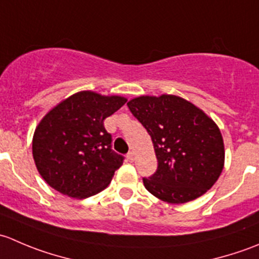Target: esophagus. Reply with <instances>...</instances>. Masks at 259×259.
Returning a JSON list of instances; mask_svg holds the SVG:
<instances>
[{"instance_id": "34e87169", "label": "esophagus", "mask_w": 259, "mask_h": 259, "mask_svg": "<svg viewBox=\"0 0 259 259\" xmlns=\"http://www.w3.org/2000/svg\"><path fill=\"white\" fill-rule=\"evenodd\" d=\"M126 158H127V160H129V161H133V160H134V153L129 151V153H127V155H126Z\"/></svg>"}]
</instances>
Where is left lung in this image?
Wrapping results in <instances>:
<instances>
[{
	"mask_svg": "<svg viewBox=\"0 0 259 259\" xmlns=\"http://www.w3.org/2000/svg\"><path fill=\"white\" fill-rule=\"evenodd\" d=\"M153 140L158 169L143 178L148 192L182 204L204 194L221 176L224 144L207 114L176 95L139 96L127 103Z\"/></svg>",
	"mask_w": 259,
	"mask_h": 259,
	"instance_id": "left-lung-1",
	"label": "left lung"
}]
</instances>
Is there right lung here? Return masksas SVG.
I'll use <instances>...</instances> for the list:
<instances>
[{
	"mask_svg": "<svg viewBox=\"0 0 259 259\" xmlns=\"http://www.w3.org/2000/svg\"><path fill=\"white\" fill-rule=\"evenodd\" d=\"M125 103L122 96L80 91L44 116L33 134L32 155L50 187L83 199L110 184L124 156L111 149L104 120Z\"/></svg>",
	"mask_w": 259,
	"mask_h": 259,
	"instance_id": "obj_1",
	"label": "right lung"
}]
</instances>
